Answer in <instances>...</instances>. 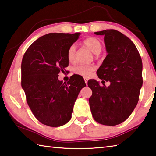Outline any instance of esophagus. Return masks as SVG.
<instances>
[{"mask_svg":"<svg viewBox=\"0 0 156 156\" xmlns=\"http://www.w3.org/2000/svg\"><path fill=\"white\" fill-rule=\"evenodd\" d=\"M84 81L85 82V83H87V81H88V79L87 77H84Z\"/></svg>","mask_w":156,"mask_h":156,"instance_id":"1","label":"esophagus"}]
</instances>
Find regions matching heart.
Listing matches in <instances>:
<instances>
[{
	"label": "heart",
	"instance_id": "obj_1",
	"mask_svg": "<svg viewBox=\"0 0 156 156\" xmlns=\"http://www.w3.org/2000/svg\"><path fill=\"white\" fill-rule=\"evenodd\" d=\"M83 44L90 49L92 52L97 55L102 49V44L101 41L95 37H90L83 41ZM76 55V46L73 44L69 48L67 51V59L70 62H74L75 60ZM95 66L94 65H83L80 64L75 66L73 68V72L75 74L81 75L82 77H90L91 73L95 70Z\"/></svg>",
	"mask_w": 156,
	"mask_h": 156
}]
</instances>
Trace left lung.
<instances>
[{
    "mask_svg": "<svg viewBox=\"0 0 156 156\" xmlns=\"http://www.w3.org/2000/svg\"><path fill=\"white\" fill-rule=\"evenodd\" d=\"M95 34L104 36L108 53L97 75L110 85L100 86L95 79L88 81L92 91L90 110L98 123L117 125L129 118L138 103L143 85L142 60L134 43L120 31L106 30Z\"/></svg>",
    "mask_w": 156,
    "mask_h": 156,
    "instance_id": "left-lung-1",
    "label": "left lung"
}]
</instances>
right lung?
Instances as JSON below:
<instances>
[{
	"mask_svg": "<svg viewBox=\"0 0 156 156\" xmlns=\"http://www.w3.org/2000/svg\"><path fill=\"white\" fill-rule=\"evenodd\" d=\"M80 33H50L36 40L21 62V86L34 116L44 125L57 127L71 119L75 101L85 83L72 75L67 83L58 79L69 65V48Z\"/></svg>",
	"mask_w": 156,
	"mask_h": 156,
	"instance_id": "obj_1",
	"label": "right lung"
}]
</instances>
